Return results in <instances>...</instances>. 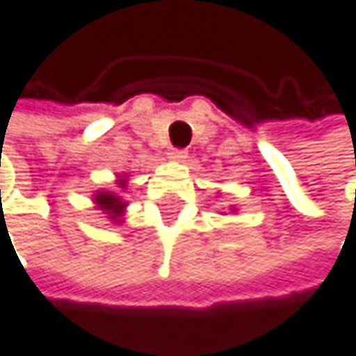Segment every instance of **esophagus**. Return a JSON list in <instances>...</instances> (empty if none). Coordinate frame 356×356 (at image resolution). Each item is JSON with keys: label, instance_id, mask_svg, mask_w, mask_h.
<instances>
[{"label": "esophagus", "instance_id": "1", "mask_svg": "<svg viewBox=\"0 0 356 356\" xmlns=\"http://www.w3.org/2000/svg\"><path fill=\"white\" fill-rule=\"evenodd\" d=\"M172 162H186L188 158V152H184V149H172V152L168 154Z\"/></svg>", "mask_w": 356, "mask_h": 356}]
</instances>
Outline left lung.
<instances>
[{
    "instance_id": "1",
    "label": "left lung",
    "mask_w": 356,
    "mask_h": 356,
    "mask_svg": "<svg viewBox=\"0 0 356 356\" xmlns=\"http://www.w3.org/2000/svg\"><path fill=\"white\" fill-rule=\"evenodd\" d=\"M230 211H237V209H235V207H232V209H230Z\"/></svg>"
}]
</instances>
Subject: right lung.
<instances>
[{"label": "right lung", "instance_id": "add662e5", "mask_svg": "<svg viewBox=\"0 0 356 356\" xmlns=\"http://www.w3.org/2000/svg\"><path fill=\"white\" fill-rule=\"evenodd\" d=\"M117 190H95L91 200L95 204V209H100L106 213V218L113 224H121L128 209V200L124 198V192L128 190V175H117Z\"/></svg>", "mask_w": 356, "mask_h": 356}]
</instances>
